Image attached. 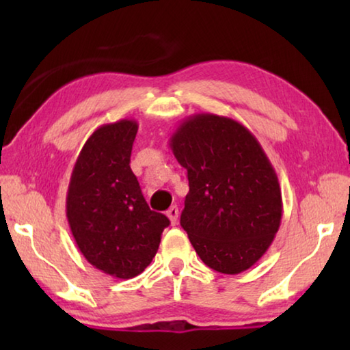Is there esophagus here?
<instances>
[{"label":"esophagus","mask_w":350,"mask_h":350,"mask_svg":"<svg viewBox=\"0 0 350 350\" xmlns=\"http://www.w3.org/2000/svg\"><path fill=\"white\" fill-rule=\"evenodd\" d=\"M167 216L170 217V221L173 225L177 224V219H179V208H177L176 205L171 206V208L167 211Z\"/></svg>","instance_id":"esophagus-1"}]
</instances>
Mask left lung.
<instances>
[{
	"label": "left lung",
	"instance_id": "1",
	"mask_svg": "<svg viewBox=\"0 0 350 350\" xmlns=\"http://www.w3.org/2000/svg\"><path fill=\"white\" fill-rule=\"evenodd\" d=\"M170 146L187 170L180 225L210 269L238 275L271 245L281 225L278 176L256 137L230 117L194 114Z\"/></svg>",
	"mask_w": 350,
	"mask_h": 350
}]
</instances>
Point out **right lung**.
I'll return each mask as SVG.
<instances>
[{
    "mask_svg": "<svg viewBox=\"0 0 350 350\" xmlns=\"http://www.w3.org/2000/svg\"><path fill=\"white\" fill-rule=\"evenodd\" d=\"M139 125L123 118L97 128L77 157L66 216L77 247L103 273L129 280L156 256L170 219L150 210L129 167Z\"/></svg>",
    "mask_w": 350,
    "mask_h": 350,
    "instance_id": "right-lung-1",
    "label": "right lung"
}]
</instances>
